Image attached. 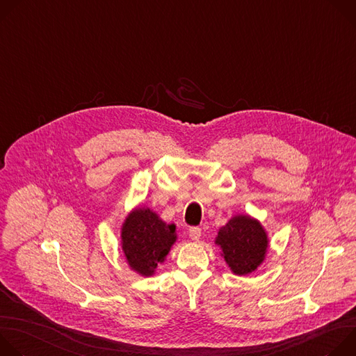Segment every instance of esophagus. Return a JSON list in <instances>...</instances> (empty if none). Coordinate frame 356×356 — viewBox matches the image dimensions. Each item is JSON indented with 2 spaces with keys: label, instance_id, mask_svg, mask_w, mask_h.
I'll return each instance as SVG.
<instances>
[{
  "label": "esophagus",
  "instance_id": "esophagus-1",
  "mask_svg": "<svg viewBox=\"0 0 356 356\" xmlns=\"http://www.w3.org/2000/svg\"><path fill=\"white\" fill-rule=\"evenodd\" d=\"M188 236H190L193 241H198L200 236H201V228H198V227H190V229H188Z\"/></svg>",
  "mask_w": 356,
  "mask_h": 356
}]
</instances>
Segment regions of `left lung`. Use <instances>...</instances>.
<instances>
[{
  "label": "left lung",
  "mask_w": 356,
  "mask_h": 356,
  "mask_svg": "<svg viewBox=\"0 0 356 356\" xmlns=\"http://www.w3.org/2000/svg\"><path fill=\"white\" fill-rule=\"evenodd\" d=\"M224 252V259L234 273L246 275L264 261L268 238L262 225L249 217H234L222 227L216 241Z\"/></svg>",
  "instance_id": "obj_1"
}]
</instances>
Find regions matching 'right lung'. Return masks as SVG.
Returning a JSON list of instances; mask_svg holds the SVG:
<instances>
[{"instance_id": "1", "label": "right lung", "mask_w": 356, "mask_h": 356, "mask_svg": "<svg viewBox=\"0 0 356 356\" xmlns=\"http://www.w3.org/2000/svg\"><path fill=\"white\" fill-rule=\"evenodd\" d=\"M176 227L166 225L149 209L131 213L122 227V249L129 266L140 275L150 276L165 261L176 241Z\"/></svg>"}]
</instances>
